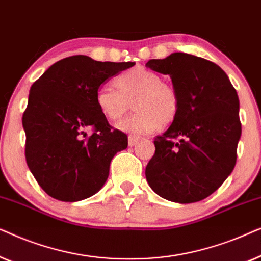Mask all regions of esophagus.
I'll use <instances>...</instances> for the list:
<instances>
[{
	"label": "esophagus",
	"mask_w": 261,
	"mask_h": 261,
	"mask_svg": "<svg viewBox=\"0 0 261 261\" xmlns=\"http://www.w3.org/2000/svg\"><path fill=\"white\" fill-rule=\"evenodd\" d=\"M140 140H141V139L139 137H135V135H129V137H128V145H129L132 147V146L137 145Z\"/></svg>",
	"instance_id": "obj_1"
}]
</instances>
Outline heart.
Returning a JSON list of instances; mask_svg holds the SVG:
<instances>
[{"mask_svg": "<svg viewBox=\"0 0 261 261\" xmlns=\"http://www.w3.org/2000/svg\"><path fill=\"white\" fill-rule=\"evenodd\" d=\"M116 87L98 89L96 103L98 109L110 121H117L132 108L133 115L116 124L117 129L130 134H148L160 124L172 123L179 113V95L174 87L163 82L154 71L134 67L116 77Z\"/></svg>", "mask_w": 261, "mask_h": 261, "instance_id": "b5f03b06", "label": "heart"}]
</instances>
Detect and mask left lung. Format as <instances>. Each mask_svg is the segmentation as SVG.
Masks as SVG:
<instances>
[{
    "label": "left lung",
    "instance_id": "obj_1",
    "mask_svg": "<svg viewBox=\"0 0 261 261\" xmlns=\"http://www.w3.org/2000/svg\"><path fill=\"white\" fill-rule=\"evenodd\" d=\"M146 66L169 74L179 95V113L154 139L146 179L160 197L176 203L202 201L233 171L241 137L239 97L215 63L176 52Z\"/></svg>",
    "mask_w": 261,
    "mask_h": 261
}]
</instances>
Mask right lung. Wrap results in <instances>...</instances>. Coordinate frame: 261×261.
Wrapping results in <instances>:
<instances>
[{
  "mask_svg": "<svg viewBox=\"0 0 261 261\" xmlns=\"http://www.w3.org/2000/svg\"><path fill=\"white\" fill-rule=\"evenodd\" d=\"M135 63L97 62L72 56L53 64L31 87L22 116L26 162L51 197L77 202L101 190L110 162L127 148V135L114 129L98 109L96 94L108 78ZM94 130L86 137V129Z\"/></svg>",
  "mask_w": 261,
  "mask_h": 261,
  "instance_id": "obj_1",
  "label": "right lung"
}]
</instances>
